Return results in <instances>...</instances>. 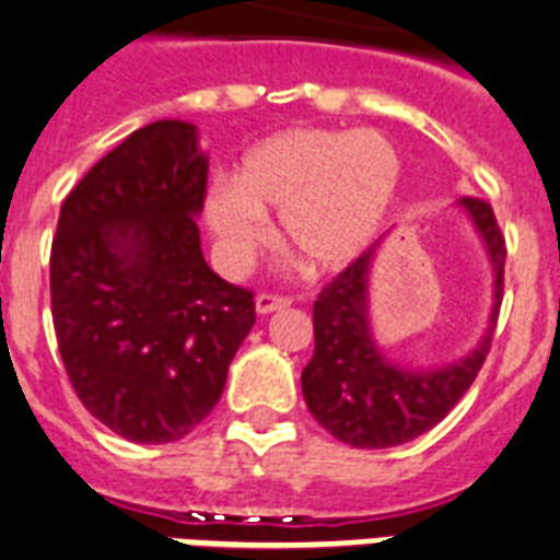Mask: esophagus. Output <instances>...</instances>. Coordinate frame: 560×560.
<instances>
[{
  "mask_svg": "<svg viewBox=\"0 0 560 560\" xmlns=\"http://www.w3.org/2000/svg\"><path fill=\"white\" fill-rule=\"evenodd\" d=\"M290 302H293V299H288V295L258 293L256 295V310H258V313H261V316H270V313H276V310L290 307Z\"/></svg>",
  "mask_w": 560,
  "mask_h": 560,
  "instance_id": "34e87169",
  "label": "esophagus"
}]
</instances>
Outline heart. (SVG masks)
<instances>
[{"label": "heart", "instance_id": "heart-1", "mask_svg": "<svg viewBox=\"0 0 560 560\" xmlns=\"http://www.w3.org/2000/svg\"><path fill=\"white\" fill-rule=\"evenodd\" d=\"M398 173L396 148L375 130H284L210 192L208 224L230 265H242L267 238V213H281L288 253L310 270H341L382 228Z\"/></svg>", "mask_w": 560, "mask_h": 560}]
</instances>
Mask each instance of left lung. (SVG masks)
Masks as SVG:
<instances>
[{"label":"left lung","mask_w":560,"mask_h":560,"mask_svg":"<svg viewBox=\"0 0 560 560\" xmlns=\"http://www.w3.org/2000/svg\"><path fill=\"white\" fill-rule=\"evenodd\" d=\"M458 208L469 215L492 265L490 324L464 359L441 368H404L375 345L370 276L382 242L338 272L313 304L316 352L302 370L304 401L318 424L350 447H398L424 435L462 401L490 352L504 293V236L487 201L464 196Z\"/></svg>","instance_id":"left-lung-1"}]
</instances>
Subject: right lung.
<instances>
[{
	"instance_id": "1",
	"label": "right lung",
	"mask_w": 560,
	"mask_h": 560,
	"mask_svg": "<svg viewBox=\"0 0 560 560\" xmlns=\"http://www.w3.org/2000/svg\"><path fill=\"white\" fill-rule=\"evenodd\" d=\"M208 156L190 121L133 130L59 210L50 310L68 378L93 418L171 444L210 416L256 324L253 293L201 256Z\"/></svg>"
}]
</instances>
